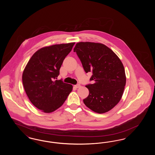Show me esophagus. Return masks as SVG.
Here are the masks:
<instances>
[{
	"instance_id": "1",
	"label": "esophagus",
	"mask_w": 155,
	"mask_h": 155,
	"mask_svg": "<svg viewBox=\"0 0 155 155\" xmlns=\"http://www.w3.org/2000/svg\"><path fill=\"white\" fill-rule=\"evenodd\" d=\"M80 87H81V85H80V84H77V85H74V87H75V88H79Z\"/></svg>"
}]
</instances>
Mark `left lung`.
Masks as SVG:
<instances>
[{"instance_id":"1","label":"left lung","mask_w":155,"mask_h":155,"mask_svg":"<svg viewBox=\"0 0 155 155\" xmlns=\"http://www.w3.org/2000/svg\"><path fill=\"white\" fill-rule=\"evenodd\" d=\"M74 52L85 71L92 73L90 81L94 83L85 86L89 95L83 100L84 103L97 113L110 110L120 102L126 83L125 70L120 59L110 48L99 43H77Z\"/></svg>"}]
</instances>
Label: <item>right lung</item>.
Here are the masks:
<instances>
[{"label": "right lung", "mask_w": 155, "mask_h": 155, "mask_svg": "<svg viewBox=\"0 0 155 155\" xmlns=\"http://www.w3.org/2000/svg\"><path fill=\"white\" fill-rule=\"evenodd\" d=\"M75 43L54 45L39 49L22 73L23 86L31 102L45 113L57 110L72 91V85L58 80L60 68Z\"/></svg>", "instance_id": "1"}]
</instances>
